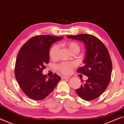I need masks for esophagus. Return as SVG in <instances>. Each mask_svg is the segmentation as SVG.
<instances>
[{
	"instance_id": "obj_1",
	"label": "esophagus",
	"mask_w": 124,
	"mask_h": 124,
	"mask_svg": "<svg viewBox=\"0 0 124 124\" xmlns=\"http://www.w3.org/2000/svg\"><path fill=\"white\" fill-rule=\"evenodd\" d=\"M70 77H65V76H62V79H69Z\"/></svg>"
}]
</instances>
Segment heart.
<instances>
[{
  "label": "heart",
  "instance_id": "1",
  "mask_svg": "<svg viewBox=\"0 0 124 124\" xmlns=\"http://www.w3.org/2000/svg\"><path fill=\"white\" fill-rule=\"evenodd\" d=\"M62 45L69 49L71 53L76 51L79 53L80 50V47L77 43L73 41H68L64 42ZM59 46L57 45H54L51 47L49 51V56L52 60H56L58 58V52ZM75 64L73 62H62L57 66V69L59 71L64 75H69L71 73Z\"/></svg>",
  "mask_w": 124,
  "mask_h": 124
}]
</instances>
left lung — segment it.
Returning <instances> with one entry per match:
<instances>
[{
	"label": "left lung",
	"instance_id": "obj_1",
	"mask_svg": "<svg viewBox=\"0 0 124 124\" xmlns=\"http://www.w3.org/2000/svg\"><path fill=\"white\" fill-rule=\"evenodd\" d=\"M68 37L83 41L86 49L85 65L78 68L77 71L87 76L88 79L76 93L84 100H94L102 94L110 83L112 62L109 53L103 43L93 35L80 34Z\"/></svg>",
	"mask_w": 124,
	"mask_h": 124
}]
</instances>
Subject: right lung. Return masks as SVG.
<instances>
[{"label":"right lung","instance_id":"obj_1","mask_svg":"<svg viewBox=\"0 0 124 124\" xmlns=\"http://www.w3.org/2000/svg\"><path fill=\"white\" fill-rule=\"evenodd\" d=\"M63 37L49 35L32 37L21 47L16 57L15 76L21 89L29 98L41 100L54 90L61 80L54 74L48 79L42 72L49 62L51 45Z\"/></svg>","mask_w":124,"mask_h":124}]
</instances>
